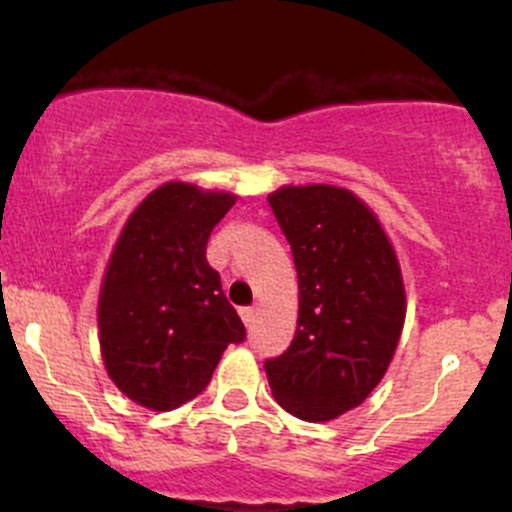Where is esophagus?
Segmentation results:
<instances>
[{
	"instance_id": "34e87169",
	"label": "esophagus",
	"mask_w": 512,
	"mask_h": 512,
	"mask_svg": "<svg viewBox=\"0 0 512 512\" xmlns=\"http://www.w3.org/2000/svg\"><path fill=\"white\" fill-rule=\"evenodd\" d=\"M255 314H257V307H242L240 309V317H242V322H245V324L255 322Z\"/></svg>"
}]
</instances>
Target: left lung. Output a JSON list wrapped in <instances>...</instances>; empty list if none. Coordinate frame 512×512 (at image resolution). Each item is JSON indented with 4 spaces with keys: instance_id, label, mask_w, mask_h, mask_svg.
<instances>
[{
    "instance_id": "1",
    "label": "left lung",
    "mask_w": 512,
    "mask_h": 512,
    "mask_svg": "<svg viewBox=\"0 0 512 512\" xmlns=\"http://www.w3.org/2000/svg\"><path fill=\"white\" fill-rule=\"evenodd\" d=\"M292 247L299 317L265 361L272 396L302 421H332L376 389L406 319V289L379 218L352 190L282 185L267 195Z\"/></svg>"
}]
</instances>
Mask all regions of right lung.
I'll return each mask as SVG.
<instances>
[{
	"mask_svg": "<svg viewBox=\"0 0 512 512\" xmlns=\"http://www.w3.org/2000/svg\"><path fill=\"white\" fill-rule=\"evenodd\" d=\"M237 195L170 180L148 193L118 235L98 294V339L113 384L170 411L213 379L245 324L205 260L210 232Z\"/></svg>",
	"mask_w": 512,
	"mask_h": 512,
	"instance_id": "obj_1",
	"label": "right lung"
}]
</instances>
